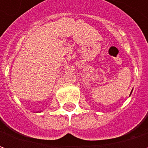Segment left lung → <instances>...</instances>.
I'll return each mask as SVG.
<instances>
[{"mask_svg":"<svg viewBox=\"0 0 148 148\" xmlns=\"http://www.w3.org/2000/svg\"><path fill=\"white\" fill-rule=\"evenodd\" d=\"M132 92H131V94H132Z\"/></svg>","mask_w":148,"mask_h":148,"instance_id":"obj_1","label":"left lung"}]
</instances>
